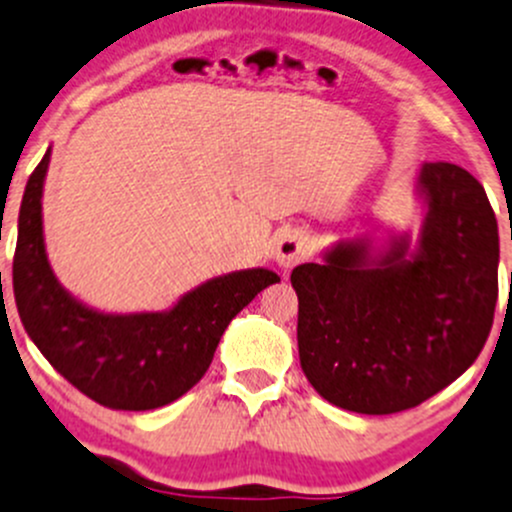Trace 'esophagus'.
I'll return each instance as SVG.
<instances>
[{
    "instance_id": "obj_1",
    "label": "esophagus",
    "mask_w": 512,
    "mask_h": 512,
    "mask_svg": "<svg viewBox=\"0 0 512 512\" xmlns=\"http://www.w3.org/2000/svg\"><path fill=\"white\" fill-rule=\"evenodd\" d=\"M274 257H277V265L282 270H292V267H297L299 262H304L309 257V238L304 233H299V230H287L277 240Z\"/></svg>"
}]
</instances>
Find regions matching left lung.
I'll return each instance as SVG.
<instances>
[{
  "instance_id": "obj_1",
  "label": "left lung",
  "mask_w": 512,
  "mask_h": 512,
  "mask_svg": "<svg viewBox=\"0 0 512 512\" xmlns=\"http://www.w3.org/2000/svg\"><path fill=\"white\" fill-rule=\"evenodd\" d=\"M429 213L419 250L397 242L368 265L365 245H338L299 265L297 341L306 380L331 405L392 414L422 405L478 358L498 301V223L466 169L424 164Z\"/></svg>"
}]
</instances>
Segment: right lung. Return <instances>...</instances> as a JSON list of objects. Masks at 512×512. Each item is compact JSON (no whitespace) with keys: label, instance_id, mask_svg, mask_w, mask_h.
<instances>
[{"label":"right lung","instance_id":"obj_1","mask_svg":"<svg viewBox=\"0 0 512 512\" xmlns=\"http://www.w3.org/2000/svg\"><path fill=\"white\" fill-rule=\"evenodd\" d=\"M48 159L29 176L14 250L19 319L43 358L83 395L115 410H157L206 375L220 336L279 277L245 270L211 279L166 314L110 316L78 304L53 277L43 250L41 193Z\"/></svg>","mask_w":512,"mask_h":512}]
</instances>
